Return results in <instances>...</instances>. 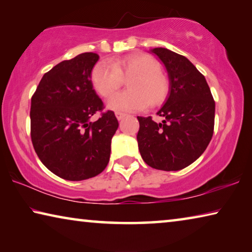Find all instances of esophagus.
I'll return each mask as SVG.
<instances>
[{
	"label": "esophagus",
	"mask_w": 252,
	"mask_h": 252,
	"mask_svg": "<svg viewBox=\"0 0 252 252\" xmlns=\"http://www.w3.org/2000/svg\"><path fill=\"white\" fill-rule=\"evenodd\" d=\"M126 113H121V112H116V117L118 120H122L123 118H126Z\"/></svg>",
	"instance_id": "34e87169"
}]
</instances>
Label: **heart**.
Here are the masks:
<instances>
[{
  "label": "heart",
  "instance_id": "obj_1",
  "mask_svg": "<svg viewBox=\"0 0 252 252\" xmlns=\"http://www.w3.org/2000/svg\"><path fill=\"white\" fill-rule=\"evenodd\" d=\"M160 63L146 53L101 60L91 71V82L101 96L109 97L127 80L129 90L110 97L108 106L118 111H138L149 104L161 105L169 95V81L160 71Z\"/></svg>",
  "mask_w": 252,
  "mask_h": 252
}]
</instances>
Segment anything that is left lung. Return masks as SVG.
<instances>
[{"label": "left lung", "mask_w": 252, "mask_h": 252, "mask_svg": "<svg viewBox=\"0 0 252 252\" xmlns=\"http://www.w3.org/2000/svg\"><path fill=\"white\" fill-rule=\"evenodd\" d=\"M163 62L169 75V97L157 114L138 117L136 135L143 161L153 169L178 171L190 165L206 150L215 127L216 104L210 88L192 63L164 48L151 50Z\"/></svg>", "instance_id": "8db88e82"}]
</instances>
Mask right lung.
<instances>
[{
	"mask_svg": "<svg viewBox=\"0 0 252 252\" xmlns=\"http://www.w3.org/2000/svg\"><path fill=\"white\" fill-rule=\"evenodd\" d=\"M99 55L65 60L43 75L31 99V140L51 172L70 181L100 174L110 160L119 122L93 90L91 71ZM100 112L94 123L90 118Z\"/></svg>",
	"mask_w": 252,
	"mask_h": 252,
	"instance_id": "1",
	"label": "right lung"
}]
</instances>
